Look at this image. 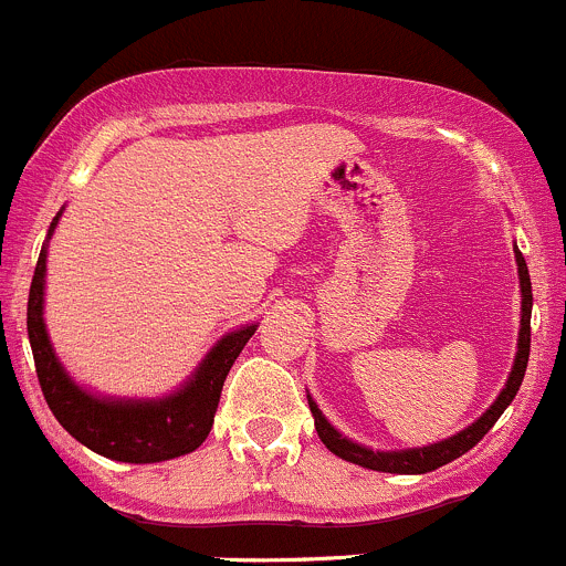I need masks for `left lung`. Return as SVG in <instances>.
Listing matches in <instances>:
<instances>
[{"label": "left lung", "mask_w": 566, "mask_h": 566, "mask_svg": "<svg viewBox=\"0 0 566 566\" xmlns=\"http://www.w3.org/2000/svg\"><path fill=\"white\" fill-rule=\"evenodd\" d=\"M514 260H517V276H520V337H517V354H514L512 373L506 378V387L501 389V395L495 398V403L468 426V429L457 431L453 437L440 442H431V446L422 448H403V451H373V448L359 446V442L348 440L345 434H339L332 422L326 420L317 403L312 400V395L306 392L310 400V411L315 417V431L321 437L323 446L334 453V457L345 459L350 464H359V468L378 470V473H398V475H420L431 473V470L442 468V464L453 462V459L464 457L470 448L479 446L484 440L486 431L497 422V417L506 411V406L512 403L514 395H517L520 384H523L525 367H528V354H531V306H534V293H531V276L528 265H525V256L520 254V249L514 245Z\"/></svg>", "instance_id": "obj_1"}]
</instances>
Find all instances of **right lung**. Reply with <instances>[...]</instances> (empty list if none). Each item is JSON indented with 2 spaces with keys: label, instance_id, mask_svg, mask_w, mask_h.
I'll list each match as a JSON object with an SVG mask.
<instances>
[{
  "label": "right lung",
  "instance_id": "obj_1",
  "mask_svg": "<svg viewBox=\"0 0 566 566\" xmlns=\"http://www.w3.org/2000/svg\"><path fill=\"white\" fill-rule=\"evenodd\" d=\"M60 216L63 210L54 216L49 227L46 243L38 256L35 276L30 284V301H27V334H30L38 381H41L49 409L76 442L115 462L155 464L196 451L210 434L223 381L240 350L256 332V323H245L223 334L207 350L199 367L190 373L188 381L163 398H115V395H98L82 387L69 376L63 361L54 354L46 321H43L46 245L57 229Z\"/></svg>",
  "mask_w": 566,
  "mask_h": 566
}]
</instances>
